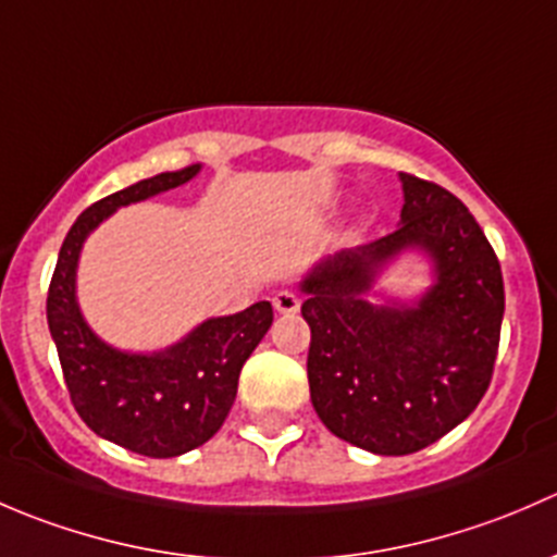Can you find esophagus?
Returning a JSON list of instances; mask_svg holds the SVG:
<instances>
[{
  "mask_svg": "<svg viewBox=\"0 0 557 557\" xmlns=\"http://www.w3.org/2000/svg\"><path fill=\"white\" fill-rule=\"evenodd\" d=\"M272 305L280 314H296V312H299L301 301H299V296L294 294V290H277V294L272 296Z\"/></svg>",
  "mask_w": 557,
  "mask_h": 557,
  "instance_id": "1",
  "label": "esophagus"
}]
</instances>
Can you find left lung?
<instances>
[{"label":"left lung","mask_w":557,"mask_h":557,"mask_svg":"<svg viewBox=\"0 0 557 557\" xmlns=\"http://www.w3.org/2000/svg\"><path fill=\"white\" fill-rule=\"evenodd\" d=\"M398 180L396 232L323 256L299 280L314 412L374 455L423 450L474 412L504 318L502 267L474 215L440 185ZM401 257H420L430 274L412 297L379 285Z\"/></svg>","instance_id":"obj_1"}]
</instances>
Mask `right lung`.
Returning a JSON list of instances; mask_svg holds the SVG:
<instances>
[{
    "mask_svg": "<svg viewBox=\"0 0 557 557\" xmlns=\"http://www.w3.org/2000/svg\"><path fill=\"white\" fill-rule=\"evenodd\" d=\"M201 164L161 172L88 207L66 234L48 290V329L83 423L148 458H177L218 434L237 398L239 372L272 325L269 301L207 318L161 350H121L88 325L77 301L86 239L121 207L190 183Z\"/></svg>",
    "mask_w": 557,
    "mask_h": 557,
    "instance_id": "1",
    "label": "right lung"
}]
</instances>
